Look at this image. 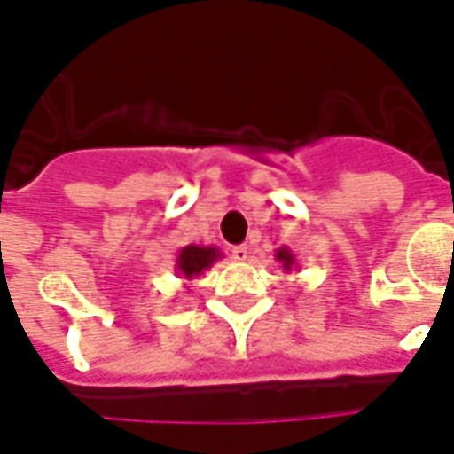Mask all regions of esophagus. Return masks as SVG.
Segmentation results:
<instances>
[{"label": "esophagus", "instance_id": "34e87169", "mask_svg": "<svg viewBox=\"0 0 454 454\" xmlns=\"http://www.w3.org/2000/svg\"><path fill=\"white\" fill-rule=\"evenodd\" d=\"M247 247H245V245H236V247H231V257H233V260L236 262H245L247 260Z\"/></svg>", "mask_w": 454, "mask_h": 454}]
</instances>
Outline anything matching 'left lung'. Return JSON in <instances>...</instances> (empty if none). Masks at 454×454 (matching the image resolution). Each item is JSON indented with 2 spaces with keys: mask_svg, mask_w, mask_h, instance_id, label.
<instances>
[{
  "mask_svg": "<svg viewBox=\"0 0 454 454\" xmlns=\"http://www.w3.org/2000/svg\"><path fill=\"white\" fill-rule=\"evenodd\" d=\"M274 257H277V262H281V264H284V270L286 271L298 270V264H295V254L291 253V247H278Z\"/></svg>",
  "mask_w": 454,
  "mask_h": 454,
  "instance_id": "obj_1",
  "label": "left lung"
}]
</instances>
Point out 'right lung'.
<instances>
[{"label":"right lung","mask_w":454,"mask_h":454,"mask_svg":"<svg viewBox=\"0 0 454 454\" xmlns=\"http://www.w3.org/2000/svg\"><path fill=\"white\" fill-rule=\"evenodd\" d=\"M223 254L214 245H184L183 250L177 253L176 260V271L177 277L184 278V281H192L200 274L209 270L211 264L216 260H221Z\"/></svg>","instance_id":"obj_1"}]
</instances>
